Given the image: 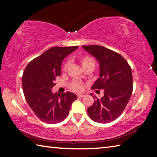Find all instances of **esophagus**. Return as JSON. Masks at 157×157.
Returning a JSON list of instances; mask_svg holds the SVG:
<instances>
[{
    "mask_svg": "<svg viewBox=\"0 0 157 157\" xmlns=\"http://www.w3.org/2000/svg\"><path fill=\"white\" fill-rule=\"evenodd\" d=\"M84 96V95H83V94H78V97H79V98H83Z\"/></svg>",
    "mask_w": 157,
    "mask_h": 157,
    "instance_id": "esophagus-1",
    "label": "esophagus"
}]
</instances>
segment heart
I'll return each mask as SVG.
<instances>
[{"label": "heart", "mask_w": 157, "mask_h": 157, "mask_svg": "<svg viewBox=\"0 0 157 157\" xmlns=\"http://www.w3.org/2000/svg\"><path fill=\"white\" fill-rule=\"evenodd\" d=\"M82 66L83 68H86L87 67H94L95 65V61H94V58L89 55H84L80 59ZM69 66V62H66V63L64 64L63 66V71H66L68 68ZM70 88H71L72 90L75 91H82L83 89V86L82 84L79 82L78 81H73V82L71 84V86H70Z\"/></svg>", "instance_id": "b5f03b06"}]
</instances>
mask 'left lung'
I'll return each mask as SVG.
<instances>
[{"instance_id": "left-lung-1", "label": "left lung", "mask_w": 157, "mask_h": 157, "mask_svg": "<svg viewBox=\"0 0 157 157\" xmlns=\"http://www.w3.org/2000/svg\"><path fill=\"white\" fill-rule=\"evenodd\" d=\"M98 60L100 77L92 89H103L101 99L94 96L93 105L87 109L92 120L98 123H109L123 113L133 92L131 68L123 56L106 47L99 45L82 46Z\"/></svg>"}]
</instances>
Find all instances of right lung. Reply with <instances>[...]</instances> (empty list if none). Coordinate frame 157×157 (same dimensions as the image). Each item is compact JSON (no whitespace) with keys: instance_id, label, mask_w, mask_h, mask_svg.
Instances as JSON below:
<instances>
[{"instance_id":"obj_1","label":"right lung","mask_w":157,"mask_h":157,"mask_svg":"<svg viewBox=\"0 0 157 157\" xmlns=\"http://www.w3.org/2000/svg\"><path fill=\"white\" fill-rule=\"evenodd\" d=\"M78 46L54 47L33 59L27 65L22 76L25 98L34 114L43 122L59 123L68 115L72 103L77 99L71 92L59 95L52 89L61 75L63 59Z\"/></svg>"}]
</instances>
